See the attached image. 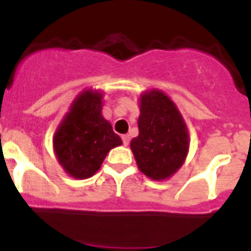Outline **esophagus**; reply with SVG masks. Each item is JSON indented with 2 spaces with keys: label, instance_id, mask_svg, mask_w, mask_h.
<instances>
[{
  "label": "esophagus",
  "instance_id": "esophagus-1",
  "mask_svg": "<svg viewBox=\"0 0 251 251\" xmlns=\"http://www.w3.org/2000/svg\"><path fill=\"white\" fill-rule=\"evenodd\" d=\"M129 139H130V137L128 136V134H123V136H122V141H123L124 146L129 145Z\"/></svg>",
  "mask_w": 251,
  "mask_h": 251
}]
</instances>
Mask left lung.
<instances>
[{
  "label": "left lung",
  "instance_id": "1",
  "mask_svg": "<svg viewBox=\"0 0 251 251\" xmlns=\"http://www.w3.org/2000/svg\"><path fill=\"white\" fill-rule=\"evenodd\" d=\"M138 137L130 142L139 170L152 179L174 175L188 152L187 128L167 95L151 90L141 97Z\"/></svg>",
  "mask_w": 251,
  "mask_h": 251
}]
</instances>
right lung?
I'll return each mask as SVG.
<instances>
[{"label": "right lung", "instance_id": "obj_1", "mask_svg": "<svg viewBox=\"0 0 251 251\" xmlns=\"http://www.w3.org/2000/svg\"><path fill=\"white\" fill-rule=\"evenodd\" d=\"M101 98L100 93H81L55 133L57 159L75 178L93 176L108 152L122 145L121 137L101 117Z\"/></svg>", "mask_w": 251, "mask_h": 251}]
</instances>
